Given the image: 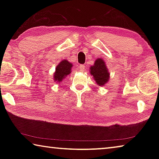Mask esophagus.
Instances as JSON below:
<instances>
[{
    "instance_id": "obj_1",
    "label": "esophagus",
    "mask_w": 159,
    "mask_h": 159,
    "mask_svg": "<svg viewBox=\"0 0 159 159\" xmlns=\"http://www.w3.org/2000/svg\"><path fill=\"white\" fill-rule=\"evenodd\" d=\"M79 70L80 71L83 72L85 70V66L83 65V64H80V65H79Z\"/></svg>"
}]
</instances>
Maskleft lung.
Wrapping results in <instances>:
<instances>
[{"label": "left lung", "mask_w": 159, "mask_h": 159, "mask_svg": "<svg viewBox=\"0 0 159 159\" xmlns=\"http://www.w3.org/2000/svg\"><path fill=\"white\" fill-rule=\"evenodd\" d=\"M90 74L99 86L102 87L109 80V71L102 58H98L95 61L93 65L90 67Z\"/></svg>", "instance_id": "left-lung-1"}]
</instances>
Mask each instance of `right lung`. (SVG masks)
Masks as SVG:
<instances>
[{"mask_svg": "<svg viewBox=\"0 0 159 159\" xmlns=\"http://www.w3.org/2000/svg\"><path fill=\"white\" fill-rule=\"evenodd\" d=\"M73 68L72 63L69 62L67 60H61L55 68V71L53 75L54 81L60 83L65 78L71 73Z\"/></svg>", "mask_w": 159, "mask_h": 159, "instance_id": "obj_1", "label": "right lung"}]
</instances>
